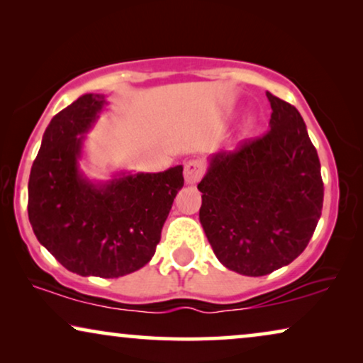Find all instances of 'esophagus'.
Here are the masks:
<instances>
[{
    "label": "esophagus",
    "mask_w": 363,
    "mask_h": 363,
    "mask_svg": "<svg viewBox=\"0 0 363 363\" xmlns=\"http://www.w3.org/2000/svg\"><path fill=\"white\" fill-rule=\"evenodd\" d=\"M183 173H185V182L188 185H195L205 175V167L200 160H190L185 163V172Z\"/></svg>",
    "instance_id": "obj_1"
}]
</instances>
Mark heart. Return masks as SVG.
I'll return each mask as SVG.
<instances>
[{"instance_id":"obj_1","label":"heart","mask_w":363,"mask_h":363,"mask_svg":"<svg viewBox=\"0 0 363 363\" xmlns=\"http://www.w3.org/2000/svg\"><path fill=\"white\" fill-rule=\"evenodd\" d=\"M252 125H255V118H247V121H246V128H251Z\"/></svg>"}]
</instances>
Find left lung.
I'll return each instance as SVG.
<instances>
[{
  "instance_id": "left-lung-1",
  "label": "left lung",
  "mask_w": 363,
  "mask_h": 363,
  "mask_svg": "<svg viewBox=\"0 0 363 363\" xmlns=\"http://www.w3.org/2000/svg\"><path fill=\"white\" fill-rule=\"evenodd\" d=\"M269 130L211 157L200 223L218 259L242 276H266L296 259L322 213L320 162L299 111L266 92Z\"/></svg>"
}]
</instances>
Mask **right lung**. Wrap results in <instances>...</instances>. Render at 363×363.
<instances>
[{"instance_id":"right-lung-1","label":"right lung","mask_w":363,"mask_h":363,"mask_svg":"<svg viewBox=\"0 0 363 363\" xmlns=\"http://www.w3.org/2000/svg\"><path fill=\"white\" fill-rule=\"evenodd\" d=\"M104 104L101 94H84L52 117L29 175L28 215L38 241L66 269L108 279L140 269L155 255L183 167L87 180L77 160Z\"/></svg>"}]
</instances>
